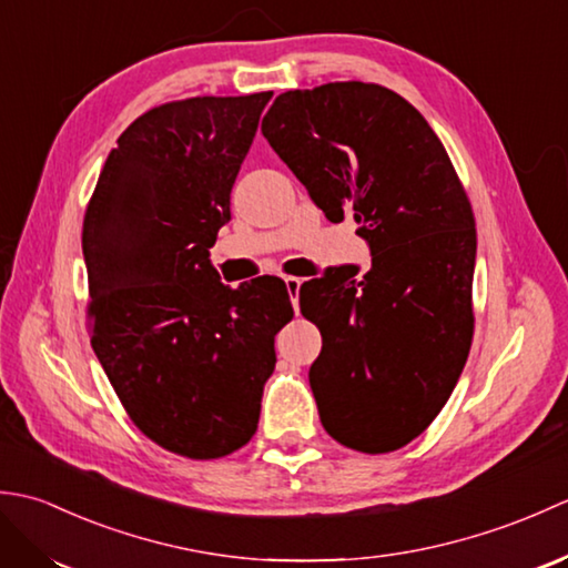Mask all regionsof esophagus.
I'll list each match as a JSON object with an SVG mask.
<instances>
[{"label":"esophagus","instance_id":"1","mask_svg":"<svg viewBox=\"0 0 568 568\" xmlns=\"http://www.w3.org/2000/svg\"><path fill=\"white\" fill-rule=\"evenodd\" d=\"M300 285H303V281H300V277H295V275H287V277H285L287 295H291L295 310H297V305H300Z\"/></svg>","mask_w":568,"mask_h":568}]
</instances>
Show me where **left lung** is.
<instances>
[{
  "instance_id": "1",
  "label": "left lung",
  "mask_w": 568,
  "mask_h": 568,
  "mask_svg": "<svg viewBox=\"0 0 568 568\" xmlns=\"http://www.w3.org/2000/svg\"><path fill=\"white\" fill-rule=\"evenodd\" d=\"M261 131L329 222L354 216L373 256L361 277L342 265L300 287L322 332V427L364 454L400 449L442 413L474 339L466 190L427 119L376 82L283 92Z\"/></svg>"
}]
</instances>
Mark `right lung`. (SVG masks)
Returning a JSON list of instances; mask_svg holds the SVG:
<instances>
[{
    "label": "right lung",
    "instance_id": "1",
    "mask_svg": "<svg viewBox=\"0 0 568 568\" xmlns=\"http://www.w3.org/2000/svg\"><path fill=\"white\" fill-rule=\"evenodd\" d=\"M271 98L153 106L116 139L84 210L94 354L131 422L195 462L256 434L275 334L293 320L281 277L229 287L210 261Z\"/></svg>",
    "mask_w": 568,
    "mask_h": 568
}]
</instances>
